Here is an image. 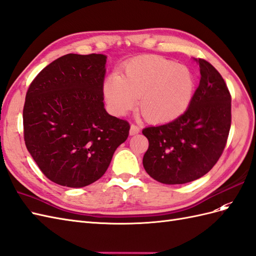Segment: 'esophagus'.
<instances>
[{
    "instance_id": "esophagus-1",
    "label": "esophagus",
    "mask_w": 256,
    "mask_h": 256,
    "mask_svg": "<svg viewBox=\"0 0 256 256\" xmlns=\"http://www.w3.org/2000/svg\"><path fill=\"white\" fill-rule=\"evenodd\" d=\"M140 133V128L135 126V124H132L130 126V135H136Z\"/></svg>"
}]
</instances>
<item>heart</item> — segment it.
<instances>
[{"mask_svg":"<svg viewBox=\"0 0 256 256\" xmlns=\"http://www.w3.org/2000/svg\"><path fill=\"white\" fill-rule=\"evenodd\" d=\"M194 76L186 66L159 56H142L128 62L123 76L110 74L104 95L110 109L123 116L136 104L150 122L164 123L180 116L194 93Z\"/></svg>","mask_w":256,"mask_h":256,"instance_id":"heart-1","label":"heart"}]
</instances>
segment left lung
Listing matches in <instances>:
<instances>
[{
    "mask_svg": "<svg viewBox=\"0 0 256 256\" xmlns=\"http://www.w3.org/2000/svg\"><path fill=\"white\" fill-rule=\"evenodd\" d=\"M196 60L201 78L188 109L172 122L142 130L149 142L144 168L162 184H186L202 178L218 161L227 142L230 93L211 64Z\"/></svg>",
    "mask_w": 256,
    "mask_h": 256,
    "instance_id": "obj_1",
    "label": "left lung"
}]
</instances>
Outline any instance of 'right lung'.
<instances>
[{
    "mask_svg": "<svg viewBox=\"0 0 256 256\" xmlns=\"http://www.w3.org/2000/svg\"><path fill=\"white\" fill-rule=\"evenodd\" d=\"M106 56L67 54L31 82L22 111L26 147L48 180L80 188L100 180L130 123L104 108Z\"/></svg>",
    "mask_w": 256,
    "mask_h": 256,
    "instance_id": "add662e5",
    "label": "right lung"
}]
</instances>
